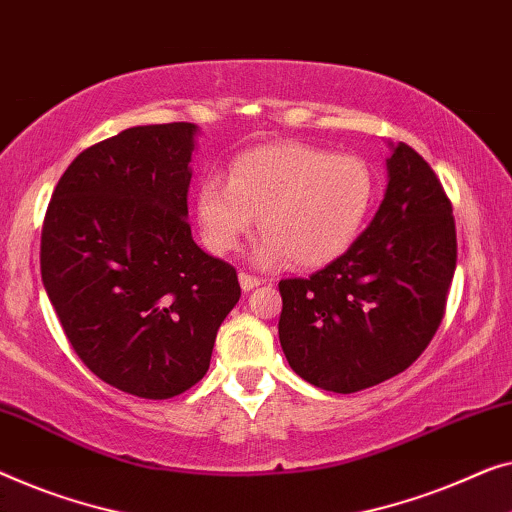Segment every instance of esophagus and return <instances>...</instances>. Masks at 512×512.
Segmentation results:
<instances>
[{
  "mask_svg": "<svg viewBox=\"0 0 512 512\" xmlns=\"http://www.w3.org/2000/svg\"><path fill=\"white\" fill-rule=\"evenodd\" d=\"M240 286L244 291H251V288L261 286V277H256V274H249V272H240Z\"/></svg>",
  "mask_w": 512,
  "mask_h": 512,
  "instance_id": "34e87169",
  "label": "esophagus"
}]
</instances>
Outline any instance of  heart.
Returning <instances> with one entry per match:
<instances>
[{
	"instance_id": "obj_1",
	"label": "heart",
	"mask_w": 512,
	"mask_h": 512,
	"mask_svg": "<svg viewBox=\"0 0 512 512\" xmlns=\"http://www.w3.org/2000/svg\"><path fill=\"white\" fill-rule=\"evenodd\" d=\"M376 194L374 168L358 154L279 143L233 159L226 182L198 184L196 217L212 254L238 249L258 217L263 261L291 256L298 268H321L360 238Z\"/></svg>"
}]
</instances>
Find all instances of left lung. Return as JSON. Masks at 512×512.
Returning <instances> with one entry per match:
<instances>
[{
	"label": "left lung",
	"mask_w": 512,
	"mask_h": 512,
	"mask_svg": "<svg viewBox=\"0 0 512 512\" xmlns=\"http://www.w3.org/2000/svg\"><path fill=\"white\" fill-rule=\"evenodd\" d=\"M385 198L348 251L307 279H281L279 342L293 372L328 392L402 374L446 314L457 263L453 203L406 143L388 159Z\"/></svg>",
	"instance_id": "8db88e82"
}]
</instances>
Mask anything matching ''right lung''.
<instances>
[{
	"label": "right lung",
	"instance_id": "1",
	"mask_svg": "<svg viewBox=\"0 0 512 512\" xmlns=\"http://www.w3.org/2000/svg\"><path fill=\"white\" fill-rule=\"evenodd\" d=\"M189 122L133 127L87 147L59 177L41 228V277L69 344L113 388L182 395L210 367L240 300L238 270L187 221Z\"/></svg>",
	"mask_w": 512,
	"mask_h": 512
}]
</instances>
